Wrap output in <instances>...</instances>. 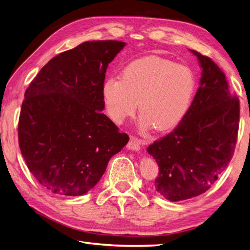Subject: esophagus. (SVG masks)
Wrapping results in <instances>:
<instances>
[{
    "label": "esophagus",
    "mask_w": 250,
    "mask_h": 250,
    "mask_svg": "<svg viewBox=\"0 0 250 250\" xmlns=\"http://www.w3.org/2000/svg\"><path fill=\"white\" fill-rule=\"evenodd\" d=\"M126 147H128L129 149H131V150L139 151L141 149V140H139L135 136H131Z\"/></svg>",
    "instance_id": "1"
}]
</instances>
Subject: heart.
Listing matches in <instances>:
<instances>
[{
    "label": "heart",
    "instance_id": "1",
    "mask_svg": "<svg viewBox=\"0 0 250 250\" xmlns=\"http://www.w3.org/2000/svg\"><path fill=\"white\" fill-rule=\"evenodd\" d=\"M196 81L191 68L158 56L129 63L120 78H109L102 97L110 119L121 124L140 106L141 125L168 130L182 121L192 103Z\"/></svg>",
    "mask_w": 250,
    "mask_h": 250
}]
</instances>
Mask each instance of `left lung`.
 <instances>
[{"instance_id": "8db88e82", "label": "left lung", "mask_w": 250, "mask_h": 250, "mask_svg": "<svg viewBox=\"0 0 250 250\" xmlns=\"http://www.w3.org/2000/svg\"><path fill=\"white\" fill-rule=\"evenodd\" d=\"M202 67L200 87L185 118L147 151L159 166L155 190L168 201L206 192L231 161L237 142L240 100L210 58L192 50Z\"/></svg>"}]
</instances>
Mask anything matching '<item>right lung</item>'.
I'll use <instances>...</instances> for the list:
<instances>
[{"mask_svg": "<svg viewBox=\"0 0 250 250\" xmlns=\"http://www.w3.org/2000/svg\"><path fill=\"white\" fill-rule=\"evenodd\" d=\"M125 46L119 41L84 42L52 58L25 90L19 147L32 175L50 192H88L129 142L102 113L106 70Z\"/></svg>", "mask_w": 250, "mask_h": 250, "instance_id": "1", "label": "right lung"}]
</instances>
